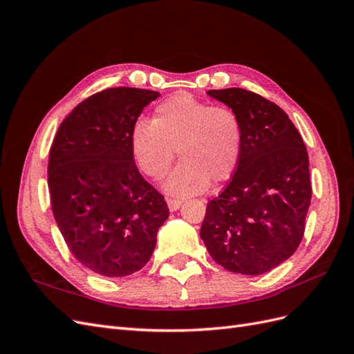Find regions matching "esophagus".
I'll return each mask as SVG.
<instances>
[{
	"label": "esophagus",
	"instance_id": "1",
	"mask_svg": "<svg viewBox=\"0 0 354 354\" xmlns=\"http://www.w3.org/2000/svg\"><path fill=\"white\" fill-rule=\"evenodd\" d=\"M167 202H168L169 211H177V209H180L181 203H183V201H181V199H168Z\"/></svg>",
	"mask_w": 354,
	"mask_h": 354
}]
</instances>
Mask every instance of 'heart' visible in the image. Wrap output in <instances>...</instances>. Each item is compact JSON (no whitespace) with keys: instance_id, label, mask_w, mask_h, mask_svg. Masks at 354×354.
I'll list each match as a JSON object with an SVG mask.
<instances>
[{"instance_id":"heart-1","label":"heart","mask_w":354,"mask_h":354,"mask_svg":"<svg viewBox=\"0 0 354 354\" xmlns=\"http://www.w3.org/2000/svg\"><path fill=\"white\" fill-rule=\"evenodd\" d=\"M136 164L153 180H162L176 159L181 162L165 183L174 196H189L221 185L238 168L243 125L230 106L178 93L160 102L152 121H138L130 137Z\"/></svg>"}]
</instances>
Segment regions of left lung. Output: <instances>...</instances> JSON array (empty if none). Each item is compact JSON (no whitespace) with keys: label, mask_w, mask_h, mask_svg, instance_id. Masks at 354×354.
Returning a JSON list of instances; mask_svg holds the SVG:
<instances>
[{"label":"left lung","mask_w":354,"mask_h":354,"mask_svg":"<svg viewBox=\"0 0 354 354\" xmlns=\"http://www.w3.org/2000/svg\"><path fill=\"white\" fill-rule=\"evenodd\" d=\"M238 112L242 155L221 194L208 202L201 239L212 260L241 274H263L291 257L312 201L301 136L273 102L243 88L207 91Z\"/></svg>","instance_id":"obj_1"}]
</instances>
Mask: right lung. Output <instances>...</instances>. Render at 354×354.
Here are the masks:
<instances>
[{
  "mask_svg": "<svg viewBox=\"0 0 354 354\" xmlns=\"http://www.w3.org/2000/svg\"><path fill=\"white\" fill-rule=\"evenodd\" d=\"M158 91L118 87L90 95L63 120L50 149L53 216L72 255L124 277L151 260L167 202L138 173L130 137Z\"/></svg>",
  "mask_w": 354,
  "mask_h": 354,
  "instance_id": "add662e5",
  "label": "right lung"
}]
</instances>
